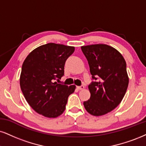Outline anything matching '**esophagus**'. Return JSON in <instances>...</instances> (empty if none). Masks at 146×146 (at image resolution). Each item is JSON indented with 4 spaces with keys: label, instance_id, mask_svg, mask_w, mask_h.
Masks as SVG:
<instances>
[{
    "label": "esophagus",
    "instance_id": "1",
    "mask_svg": "<svg viewBox=\"0 0 146 146\" xmlns=\"http://www.w3.org/2000/svg\"><path fill=\"white\" fill-rule=\"evenodd\" d=\"M77 88H78V89H79V90H82V89H84V85L79 86V87H78Z\"/></svg>",
    "mask_w": 146,
    "mask_h": 146
}]
</instances>
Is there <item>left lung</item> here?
Returning a JSON list of instances; mask_svg holds the SVG:
<instances>
[{
  "label": "left lung",
  "instance_id": "obj_1",
  "mask_svg": "<svg viewBox=\"0 0 146 146\" xmlns=\"http://www.w3.org/2000/svg\"><path fill=\"white\" fill-rule=\"evenodd\" d=\"M81 49L92 78L98 80L89 85L91 97L84 106L91 115L102 116L116 108L125 96L129 84L127 64L123 55L107 44L82 46Z\"/></svg>",
  "mask_w": 146,
  "mask_h": 146
}]
</instances>
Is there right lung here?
I'll list each match as a JSON object with an SVG mask.
<instances>
[{
  "label": "right lung",
  "instance_id": "add662e5",
  "mask_svg": "<svg viewBox=\"0 0 146 146\" xmlns=\"http://www.w3.org/2000/svg\"><path fill=\"white\" fill-rule=\"evenodd\" d=\"M74 51V46L47 43L34 49L23 62L19 80L21 91L38 114L56 118L64 111L76 86L68 87L55 80L64 76L65 63Z\"/></svg>",
  "mask_w": 146,
  "mask_h": 146
}]
</instances>
